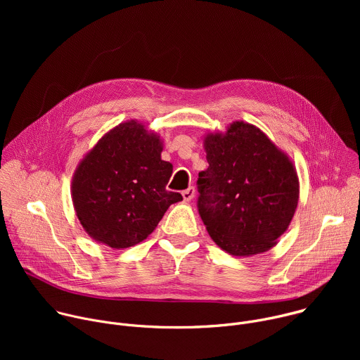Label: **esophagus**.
I'll return each instance as SVG.
<instances>
[{
  "mask_svg": "<svg viewBox=\"0 0 360 360\" xmlns=\"http://www.w3.org/2000/svg\"><path fill=\"white\" fill-rule=\"evenodd\" d=\"M193 196H195V188L193 186H189L188 189H185L184 192H182V198H184V200H192L193 199Z\"/></svg>",
  "mask_w": 360,
  "mask_h": 360,
  "instance_id": "1",
  "label": "esophagus"
}]
</instances>
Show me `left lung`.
Returning a JSON list of instances; mask_svg holds the SVG:
<instances>
[{
  "mask_svg": "<svg viewBox=\"0 0 360 360\" xmlns=\"http://www.w3.org/2000/svg\"><path fill=\"white\" fill-rule=\"evenodd\" d=\"M210 164L198 178V211L212 240L233 256L272 249L289 228L299 200V178L286 152L245 121L207 132Z\"/></svg>",
  "mask_w": 360,
  "mask_h": 360,
  "instance_id": "1",
  "label": "left lung"
}]
</instances>
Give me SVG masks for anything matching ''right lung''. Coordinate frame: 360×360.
Wrapping results in <instances>:
<instances>
[{
  "label": "right lung",
  "mask_w": 360,
  "mask_h": 360,
  "mask_svg": "<svg viewBox=\"0 0 360 360\" xmlns=\"http://www.w3.org/2000/svg\"><path fill=\"white\" fill-rule=\"evenodd\" d=\"M158 132L128 120L102 135L78 162L71 196L84 231L125 249L146 239L181 193L167 191L172 164L161 160Z\"/></svg>",
  "instance_id": "right-lung-1"
}]
</instances>
